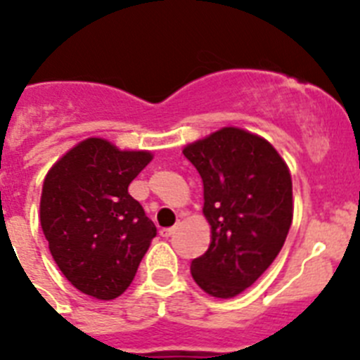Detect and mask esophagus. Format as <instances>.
Masks as SVG:
<instances>
[{
	"label": "esophagus",
	"instance_id": "esophagus-1",
	"mask_svg": "<svg viewBox=\"0 0 360 360\" xmlns=\"http://www.w3.org/2000/svg\"><path fill=\"white\" fill-rule=\"evenodd\" d=\"M176 229H178V225H174V227H169V229H162L160 234L164 238H171L174 234V232H176Z\"/></svg>",
	"mask_w": 360,
	"mask_h": 360
}]
</instances>
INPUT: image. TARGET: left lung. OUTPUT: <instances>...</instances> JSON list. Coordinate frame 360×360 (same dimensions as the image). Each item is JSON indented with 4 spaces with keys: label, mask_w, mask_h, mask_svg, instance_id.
<instances>
[{
    "label": "left lung",
    "mask_w": 360,
    "mask_h": 360,
    "mask_svg": "<svg viewBox=\"0 0 360 360\" xmlns=\"http://www.w3.org/2000/svg\"><path fill=\"white\" fill-rule=\"evenodd\" d=\"M203 182L211 245L191 263L205 294L236 297L272 265L294 218L287 162L266 139L227 126L182 149Z\"/></svg>",
    "instance_id": "1"
}]
</instances>
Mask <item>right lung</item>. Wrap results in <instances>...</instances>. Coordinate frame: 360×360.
<instances>
[{"label": "right lung", "mask_w": 360, "mask_h": 360, "mask_svg": "<svg viewBox=\"0 0 360 360\" xmlns=\"http://www.w3.org/2000/svg\"><path fill=\"white\" fill-rule=\"evenodd\" d=\"M151 151L90 136L44 176L39 219L53 262L82 294L115 299L131 285L157 227L128 193Z\"/></svg>", "instance_id": "obj_1"}]
</instances>
